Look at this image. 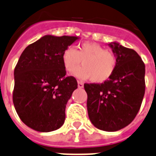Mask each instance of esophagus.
<instances>
[{"instance_id": "esophagus-1", "label": "esophagus", "mask_w": 156, "mask_h": 156, "mask_svg": "<svg viewBox=\"0 0 156 156\" xmlns=\"http://www.w3.org/2000/svg\"><path fill=\"white\" fill-rule=\"evenodd\" d=\"M78 88H83L84 85H83V83H82V82H79V81H78Z\"/></svg>"}]
</instances>
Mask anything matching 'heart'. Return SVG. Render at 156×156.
Here are the masks:
<instances>
[{
    "label": "heart",
    "instance_id": "heart-1",
    "mask_svg": "<svg viewBox=\"0 0 156 156\" xmlns=\"http://www.w3.org/2000/svg\"><path fill=\"white\" fill-rule=\"evenodd\" d=\"M63 65L66 70L72 73L82 62L83 67L74 74L81 79H90L95 83L107 82L112 77L117 67V58L111 51L96 42L86 41L78 45L77 49L69 46L63 51Z\"/></svg>",
    "mask_w": 156,
    "mask_h": 156
}]
</instances>
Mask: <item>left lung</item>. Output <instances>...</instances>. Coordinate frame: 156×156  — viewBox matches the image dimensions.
I'll list each match as a JSON object with an SVG mask.
<instances>
[{
    "instance_id": "obj_1",
    "label": "left lung",
    "mask_w": 156,
    "mask_h": 156,
    "mask_svg": "<svg viewBox=\"0 0 156 156\" xmlns=\"http://www.w3.org/2000/svg\"><path fill=\"white\" fill-rule=\"evenodd\" d=\"M117 58V67L109 80L84 84L87 111L94 126L117 131L131 123L141 107L145 93V65L140 55L114 41L108 44Z\"/></svg>"
}]
</instances>
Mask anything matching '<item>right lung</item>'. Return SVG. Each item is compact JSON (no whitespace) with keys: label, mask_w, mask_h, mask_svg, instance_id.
Segmentation results:
<instances>
[{"label":"right lung","mask_w":156,"mask_h":156,"mask_svg":"<svg viewBox=\"0 0 156 156\" xmlns=\"http://www.w3.org/2000/svg\"><path fill=\"white\" fill-rule=\"evenodd\" d=\"M80 38L45 35L25 48L14 69L12 101L19 118L33 130L55 131L62 126L66 107L78 83L66 77L63 51Z\"/></svg>","instance_id":"obj_1"}]
</instances>
